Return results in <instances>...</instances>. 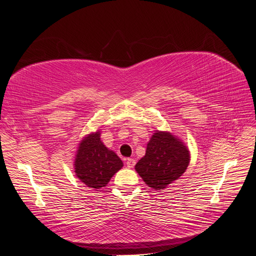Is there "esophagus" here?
Segmentation results:
<instances>
[{"label":"esophagus","instance_id":"1","mask_svg":"<svg viewBox=\"0 0 256 256\" xmlns=\"http://www.w3.org/2000/svg\"><path fill=\"white\" fill-rule=\"evenodd\" d=\"M126 164H127V168H134L136 166V160L132 159V158H128L126 160Z\"/></svg>","mask_w":256,"mask_h":256}]
</instances>
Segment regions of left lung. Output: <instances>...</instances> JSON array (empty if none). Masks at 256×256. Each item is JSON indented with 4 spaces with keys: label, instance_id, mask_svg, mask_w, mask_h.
Masks as SVG:
<instances>
[{
    "label": "left lung",
    "instance_id": "obj_1",
    "mask_svg": "<svg viewBox=\"0 0 256 256\" xmlns=\"http://www.w3.org/2000/svg\"><path fill=\"white\" fill-rule=\"evenodd\" d=\"M189 162V150L180 138L166 131H156L147 143L145 156L136 164V171L147 186L161 190L177 180Z\"/></svg>",
    "mask_w": 256,
    "mask_h": 256
}]
</instances>
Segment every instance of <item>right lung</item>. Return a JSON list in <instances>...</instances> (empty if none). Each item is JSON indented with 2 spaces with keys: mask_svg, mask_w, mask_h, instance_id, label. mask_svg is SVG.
I'll use <instances>...</instances> for the list:
<instances>
[{
  "mask_svg": "<svg viewBox=\"0 0 256 256\" xmlns=\"http://www.w3.org/2000/svg\"><path fill=\"white\" fill-rule=\"evenodd\" d=\"M74 164L76 177L92 189L106 187L124 166L118 154L104 145L99 131L81 141Z\"/></svg>",
  "mask_w": 256,
  "mask_h": 256,
  "instance_id": "1",
  "label": "right lung"
}]
</instances>
